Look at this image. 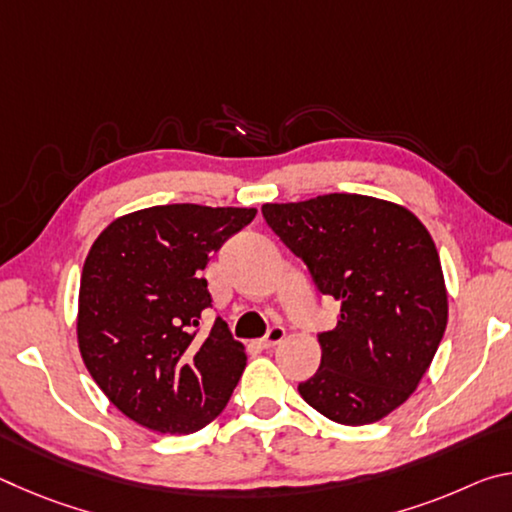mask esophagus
Instances as JSON below:
<instances>
[{"instance_id":"obj_1","label":"esophagus","mask_w":512,"mask_h":512,"mask_svg":"<svg viewBox=\"0 0 512 512\" xmlns=\"http://www.w3.org/2000/svg\"><path fill=\"white\" fill-rule=\"evenodd\" d=\"M284 336H287V332H284V327H271V329H268V332H266V336H264V339L262 341H259V345H262V348H275V345L277 343H282L284 341Z\"/></svg>"}]
</instances>
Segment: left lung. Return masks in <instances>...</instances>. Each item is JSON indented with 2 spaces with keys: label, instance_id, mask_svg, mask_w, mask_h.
<instances>
[{
  "label": "left lung",
  "instance_id": "obj_1",
  "mask_svg": "<svg viewBox=\"0 0 512 512\" xmlns=\"http://www.w3.org/2000/svg\"><path fill=\"white\" fill-rule=\"evenodd\" d=\"M262 214L307 264L339 323L318 334L320 368L298 391L325 418L359 427L409 400L447 327L438 250L418 216L361 194L266 203Z\"/></svg>",
  "mask_w": 512,
  "mask_h": 512
}]
</instances>
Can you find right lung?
I'll list each match as a JSON object with an SVG mask.
<instances>
[{
    "instance_id": "1",
    "label": "right lung",
    "mask_w": 512,
    "mask_h": 512,
    "mask_svg": "<svg viewBox=\"0 0 512 512\" xmlns=\"http://www.w3.org/2000/svg\"><path fill=\"white\" fill-rule=\"evenodd\" d=\"M253 207L155 205L112 221L83 264L79 348L108 400L146 429L194 433L228 404L246 348L212 307L201 275L216 250L255 219Z\"/></svg>"
}]
</instances>
